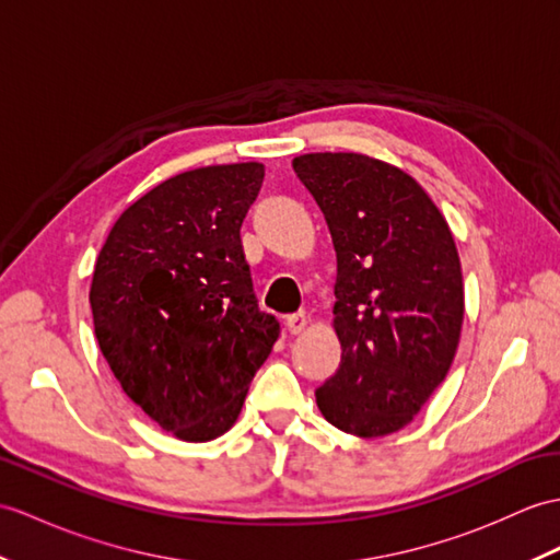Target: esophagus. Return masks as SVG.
Here are the masks:
<instances>
[{"instance_id":"34e87169","label":"esophagus","mask_w":560,"mask_h":560,"mask_svg":"<svg viewBox=\"0 0 560 560\" xmlns=\"http://www.w3.org/2000/svg\"><path fill=\"white\" fill-rule=\"evenodd\" d=\"M307 324H310L307 312H295V315H289V317H285V327H289V331H291V334H301V331H305V329H307Z\"/></svg>"}]
</instances>
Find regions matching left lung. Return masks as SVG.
Returning a JSON list of instances; mask_svg holds the SVG:
<instances>
[{"instance_id":"1","label":"left lung","mask_w":560,"mask_h":560,"mask_svg":"<svg viewBox=\"0 0 560 560\" xmlns=\"http://www.w3.org/2000/svg\"><path fill=\"white\" fill-rule=\"evenodd\" d=\"M336 250L341 365L315 392L324 420L376 439L410 424L446 380L465 291L446 217L402 168L360 152L293 160Z\"/></svg>"}]
</instances>
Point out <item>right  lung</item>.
<instances>
[{"label":"right lung","instance_id":"1","mask_svg":"<svg viewBox=\"0 0 560 560\" xmlns=\"http://www.w3.org/2000/svg\"><path fill=\"white\" fill-rule=\"evenodd\" d=\"M265 164L190 168L114 221L90 307L116 382L180 441H212L238 420L279 322L259 312L241 224Z\"/></svg>","mask_w":560,"mask_h":560}]
</instances>
